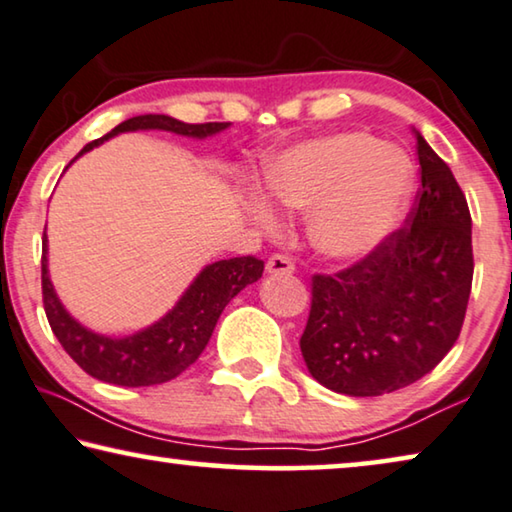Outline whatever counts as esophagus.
Wrapping results in <instances>:
<instances>
[{
  "instance_id": "34e87169",
  "label": "esophagus",
  "mask_w": 512,
  "mask_h": 512,
  "mask_svg": "<svg viewBox=\"0 0 512 512\" xmlns=\"http://www.w3.org/2000/svg\"><path fill=\"white\" fill-rule=\"evenodd\" d=\"M266 271L276 273V276L278 273H294V262L287 255L276 253L269 257V262H266Z\"/></svg>"
}]
</instances>
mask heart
I'll return each instance as SVG.
<instances>
[{
    "instance_id": "heart-1",
    "label": "heart",
    "mask_w": 512,
    "mask_h": 512,
    "mask_svg": "<svg viewBox=\"0 0 512 512\" xmlns=\"http://www.w3.org/2000/svg\"><path fill=\"white\" fill-rule=\"evenodd\" d=\"M411 167L398 149L363 133H340L301 144L266 170V190L282 207L310 213V239L335 259L368 255L398 223ZM255 220L271 225L264 202Z\"/></svg>"
}]
</instances>
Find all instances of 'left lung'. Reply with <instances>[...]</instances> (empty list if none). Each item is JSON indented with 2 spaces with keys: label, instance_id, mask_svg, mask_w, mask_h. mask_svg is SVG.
<instances>
[{
  "label": "left lung",
  "instance_id": "1",
  "mask_svg": "<svg viewBox=\"0 0 512 512\" xmlns=\"http://www.w3.org/2000/svg\"><path fill=\"white\" fill-rule=\"evenodd\" d=\"M421 188L404 225L338 273H315L301 354L354 398L400 391L460 338L474 280L471 213L451 167L416 133Z\"/></svg>",
  "mask_w": 512,
  "mask_h": 512
}]
</instances>
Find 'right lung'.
I'll return each instance as SVG.
<instances>
[{
  "label": "right lung",
  "mask_w": 512,
  "mask_h": 512,
  "mask_svg": "<svg viewBox=\"0 0 512 512\" xmlns=\"http://www.w3.org/2000/svg\"><path fill=\"white\" fill-rule=\"evenodd\" d=\"M144 128H160L177 135L207 137L227 128V121H209V124H183L167 114H142L121 121L112 133L89 142L78 156L98 147L108 137L124 131H144ZM75 156V158H78ZM73 163V160H71ZM45 234L41 257V289L43 308L52 333L57 335L66 354L94 379L114 386H154L179 377L188 365H193L207 347L220 312L243 287L262 278L264 262L255 255L220 259L204 269L195 278L181 301L172 312L131 338H105L80 326L59 303L52 282L48 278V259H45Z\"/></svg>",
  "instance_id": "right-lung-1"
}]
</instances>
